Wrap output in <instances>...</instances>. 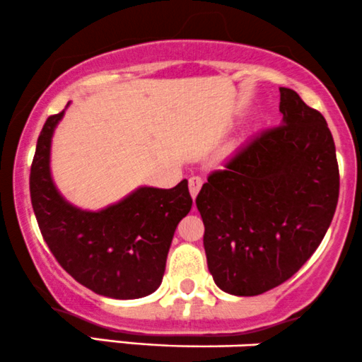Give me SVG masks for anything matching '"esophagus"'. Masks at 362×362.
Segmentation results:
<instances>
[{"mask_svg":"<svg viewBox=\"0 0 362 362\" xmlns=\"http://www.w3.org/2000/svg\"><path fill=\"white\" fill-rule=\"evenodd\" d=\"M202 185H203V180L199 176L189 177V193H191V197H193V199L197 198L199 189H202Z\"/></svg>","mask_w":362,"mask_h":362,"instance_id":"34e87169","label":"esophagus"}]
</instances>
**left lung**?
Segmentation results:
<instances>
[{"instance_id": "obj_1", "label": "left lung", "mask_w": 362, "mask_h": 362, "mask_svg": "<svg viewBox=\"0 0 362 362\" xmlns=\"http://www.w3.org/2000/svg\"><path fill=\"white\" fill-rule=\"evenodd\" d=\"M283 120L208 176L197 197L208 269L220 290L256 296L312 257L339 199L335 144L324 115L279 88Z\"/></svg>"}]
</instances>
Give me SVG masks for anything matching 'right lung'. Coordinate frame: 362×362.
Returning <instances> with one entry per match:
<instances>
[{"instance_id":"obj_1","label":"right lung","mask_w":362,"mask_h":362,"mask_svg":"<svg viewBox=\"0 0 362 362\" xmlns=\"http://www.w3.org/2000/svg\"><path fill=\"white\" fill-rule=\"evenodd\" d=\"M62 117L64 112L47 118L30 169V198L42 237L59 264L98 295H151L163 281L174 230L193 205L188 181L171 189L142 186L100 211L71 205L50 176V142Z\"/></svg>"}]
</instances>
